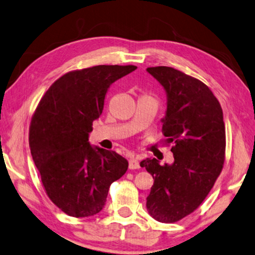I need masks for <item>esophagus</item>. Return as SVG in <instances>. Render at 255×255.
I'll use <instances>...</instances> for the list:
<instances>
[{"mask_svg": "<svg viewBox=\"0 0 255 255\" xmlns=\"http://www.w3.org/2000/svg\"><path fill=\"white\" fill-rule=\"evenodd\" d=\"M139 167H140V164L138 162V159L131 158L128 160V168H130V170H135V168H139Z\"/></svg>", "mask_w": 255, "mask_h": 255, "instance_id": "34e87169", "label": "esophagus"}]
</instances>
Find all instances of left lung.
I'll list each match as a JSON object with an SVG mask.
<instances>
[{
    "instance_id": "left-lung-1",
    "label": "left lung",
    "mask_w": 255,
    "mask_h": 255,
    "mask_svg": "<svg viewBox=\"0 0 255 255\" xmlns=\"http://www.w3.org/2000/svg\"><path fill=\"white\" fill-rule=\"evenodd\" d=\"M165 89L167 111L162 132L174 162L140 163L154 178L147 210L155 220L173 223L202 204L226 158V128L219 100L206 84L166 66L147 68Z\"/></svg>"
}]
</instances>
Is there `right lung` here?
Segmentation results:
<instances>
[{"mask_svg": "<svg viewBox=\"0 0 255 255\" xmlns=\"http://www.w3.org/2000/svg\"><path fill=\"white\" fill-rule=\"evenodd\" d=\"M135 69L99 65L72 70L51 85L35 109L30 152L48 197L70 217L99 213L109 187L128 170V160L115 151L90 146L89 133L111 84Z\"/></svg>", "mask_w": 255, "mask_h": 255, "instance_id": "right-lung-1", "label": "right lung"}]
</instances>
